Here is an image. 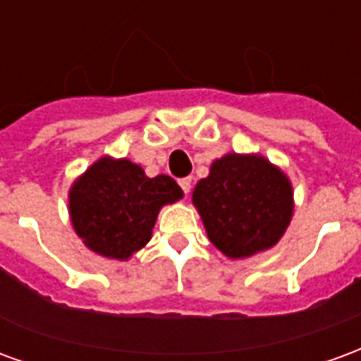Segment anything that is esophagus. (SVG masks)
I'll return each mask as SVG.
<instances>
[{"label":"esophagus","instance_id":"34e87169","mask_svg":"<svg viewBox=\"0 0 361 361\" xmlns=\"http://www.w3.org/2000/svg\"><path fill=\"white\" fill-rule=\"evenodd\" d=\"M180 188L183 189V193L188 195L189 191H191V178H181V180H180Z\"/></svg>","mask_w":361,"mask_h":361}]
</instances>
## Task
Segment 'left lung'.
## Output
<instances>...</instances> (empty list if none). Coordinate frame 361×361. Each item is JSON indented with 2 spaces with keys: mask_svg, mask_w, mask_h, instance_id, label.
Wrapping results in <instances>:
<instances>
[{
  "mask_svg": "<svg viewBox=\"0 0 361 361\" xmlns=\"http://www.w3.org/2000/svg\"><path fill=\"white\" fill-rule=\"evenodd\" d=\"M193 203L224 255L251 257L279 242L292 219V185L263 157L226 154L197 183Z\"/></svg>",
  "mask_w": 361,
  "mask_h": 361,
  "instance_id": "left-lung-1",
  "label": "left lung"
}]
</instances>
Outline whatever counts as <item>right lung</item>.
<instances>
[{"label": "right lung", "instance_id": "1", "mask_svg": "<svg viewBox=\"0 0 361 361\" xmlns=\"http://www.w3.org/2000/svg\"><path fill=\"white\" fill-rule=\"evenodd\" d=\"M181 195L170 176L147 178L129 160L100 158L73 183L69 214L87 247L123 261L149 242L160 207Z\"/></svg>", "mask_w": 361, "mask_h": 361}]
</instances>
